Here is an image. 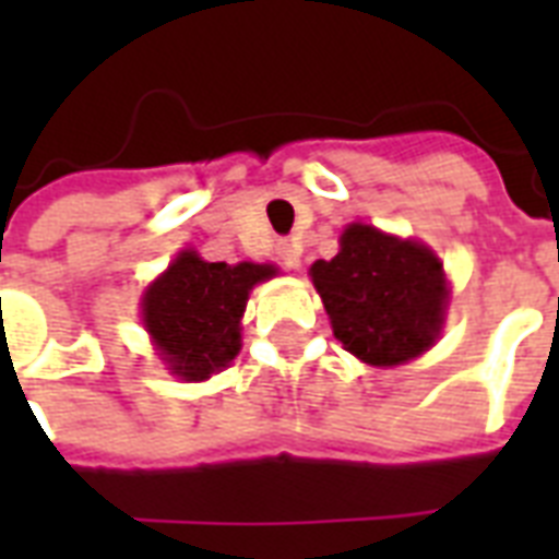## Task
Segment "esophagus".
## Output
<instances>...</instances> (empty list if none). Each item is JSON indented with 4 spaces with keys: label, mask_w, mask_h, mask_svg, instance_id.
Here are the masks:
<instances>
[{
    "label": "esophagus",
    "mask_w": 559,
    "mask_h": 559,
    "mask_svg": "<svg viewBox=\"0 0 559 559\" xmlns=\"http://www.w3.org/2000/svg\"><path fill=\"white\" fill-rule=\"evenodd\" d=\"M275 254H278V263L284 270H298V263H301V249L293 240H278Z\"/></svg>",
    "instance_id": "obj_1"
}]
</instances>
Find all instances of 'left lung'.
Returning <instances> with one entry per match:
<instances>
[{
    "label": "left lung",
    "instance_id": "left-lung-1",
    "mask_svg": "<svg viewBox=\"0 0 559 559\" xmlns=\"http://www.w3.org/2000/svg\"><path fill=\"white\" fill-rule=\"evenodd\" d=\"M310 275L333 336L368 366H400L441 331L447 281L426 246L348 226L340 254L316 261Z\"/></svg>",
    "mask_w": 559,
    "mask_h": 559
}]
</instances>
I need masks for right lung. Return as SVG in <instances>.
Returning a JSON list of instances; mask_svg holds the SVG:
<instances>
[{"label":"right lung","mask_w":559,"mask_h":559,"mask_svg":"<svg viewBox=\"0 0 559 559\" xmlns=\"http://www.w3.org/2000/svg\"><path fill=\"white\" fill-rule=\"evenodd\" d=\"M275 275L263 263H209L182 252L144 296V324L170 371L205 380L240 350L249 289Z\"/></svg>","instance_id":"right-lung-1"}]
</instances>
